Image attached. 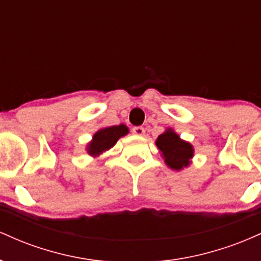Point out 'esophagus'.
Wrapping results in <instances>:
<instances>
[{"label": "esophagus", "instance_id": "1", "mask_svg": "<svg viewBox=\"0 0 261 261\" xmlns=\"http://www.w3.org/2000/svg\"><path fill=\"white\" fill-rule=\"evenodd\" d=\"M133 134L135 136H145V128L142 126H135L133 128Z\"/></svg>", "mask_w": 261, "mask_h": 261}]
</instances>
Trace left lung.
Instances as JSON below:
<instances>
[{"label":"left lung","instance_id":"1","mask_svg":"<svg viewBox=\"0 0 261 261\" xmlns=\"http://www.w3.org/2000/svg\"><path fill=\"white\" fill-rule=\"evenodd\" d=\"M155 146L160 149L164 163L170 169L179 172L191 164L194 157L193 145L180 139L172 127L166 128V131L157 137Z\"/></svg>","mask_w":261,"mask_h":261}]
</instances>
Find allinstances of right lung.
Returning <instances> with one entry per match:
<instances>
[{"mask_svg": "<svg viewBox=\"0 0 261 261\" xmlns=\"http://www.w3.org/2000/svg\"><path fill=\"white\" fill-rule=\"evenodd\" d=\"M128 134V127L126 125L120 124L115 126L101 127L93 135L92 140L87 143L86 151L91 157L98 158L101 153L109 151L120 137Z\"/></svg>", "mask_w": 261, "mask_h": 261, "instance_id": "1", "label": "right lung"}]
</instances>
